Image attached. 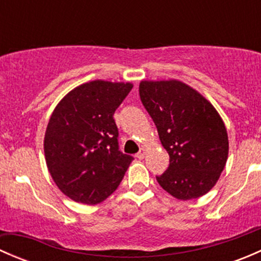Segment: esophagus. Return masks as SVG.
Listing matches in <instances>:
<instances>
[{"label":"esophagus","mask_w":261,"mask_h":261,"mask_svg":"<svg viewBox=\"0 0 261 261\" xmlns=\"http://www.w3.org/2000/svg\"><path fill=\"white\" fill-rule=\"evenodd\" d=\"M145 154H146V150L144 149V147H141L140 151L136 154V158H138V159H144V158H145Z\"/></svg>","instance_id":"34e87169"}]
</instances>
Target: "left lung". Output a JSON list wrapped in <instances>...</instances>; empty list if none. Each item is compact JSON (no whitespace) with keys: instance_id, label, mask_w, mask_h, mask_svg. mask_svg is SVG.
<instances>
[{"instance_id":"1","label":"left lung","mask_w":261,"mask_h":261,"mask_svg":"<svg viewBox=\"0 0 261 261\" xmlns=\"http://www.w3.org/2000/svg\"><path fill=\"white\" fill-rule=\"evenodd\" d=\"M139 93L169 154V167L156 177L158 183L183 201L206 194L227 162L228 138L221 116L179 81H143Z\"/></svg>"}]
</instances>
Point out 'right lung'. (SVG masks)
Returning a JSON list of instances; mask_svg holds the SVG:
<instances>
[{"label":"right lung","mask_w":261,"mask_h":261,"mask_svg":"<svg viewBox=\"0 0 261 261\" xmlns=\"http://www.w3.org/2000/svg\"><path fill=\"white\" fill-rule=\"evenodd\" d=\"M131 83L92 81L70 91L53 111L44 138L53 180L78 203L97 204L117 189L134 158L118 150L114 114Z\"/></svg>","instance_id":"1"}]
</instances>
